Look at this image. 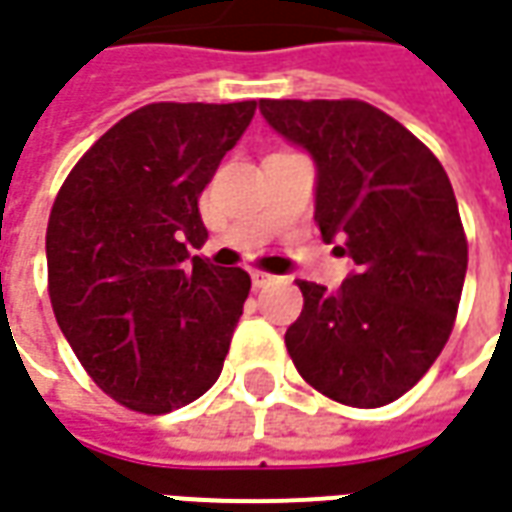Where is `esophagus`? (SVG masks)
<instances>
[{"mask_svg": "<svg viewBox=\"0 0 512 512\" xmlns=\"http://www.w3.org/2000/svg\"><path fill=\"white\" fill-rule=\"evenodd\" d=\"M274 280H277L274 274H266V271H252V285H255V288H266V285H271Z\"/></svg>", "mask_w": 512, "mask_h": 512, "instance_id": "1", "label": "esophagus"}]
</instances>
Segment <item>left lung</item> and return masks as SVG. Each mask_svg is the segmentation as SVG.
Returning a JSON list of instances; mask_svg holds the SVG:
<instances>
[{
	"label": "left lung",
	"instance_id": "1",
	"mask_svg": "<svg viewBox=\"0 0 512 512\" xmlns=\"http://www.w3.org/2000/svg\"><path fill=\"white\" fill-rule=\"evenodd\" d=\"M316 163V224L355 271L338 291L299 280L285 332L296 371L341 405L382 407L416 385L455 327L468 244L452 182L427 146L357 99H260Z\"/></svg>",
	"mask_w": 512,
	"mask_h": 512
}]
</instances>
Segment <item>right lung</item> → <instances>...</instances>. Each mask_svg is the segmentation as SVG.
<instances>
[{
  "instance_id": "1",
  "label": "right lung",
  "mask_w": 512,
  "mask_h": 512,
  "mask_svg": "<svg viewBox=\"0 0 512 512\" xmlns=\"http://www.w3.org/2000/svg\"><path fill=\"white\" fill-rule=\"evenodd\" d=\"M257 102H157L96 141L63 182L46 266L57 324L91 380L160 416L219 380L252 280L194 255L199 194Z\"/></svg>"
}]
</instances>
